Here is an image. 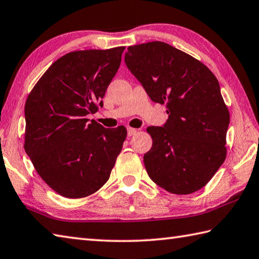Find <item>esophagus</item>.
I'll return each mask as SVG.
<instances>
[{
	"mask_svg": "<svg viewBox=\"0 0 259 259\" xmlns=\"http://www.w3.org/2000/svg\"><path fill=\"white\" fill-rule=\"evenodd\" d=\"M137 134V129L134 128H128V137H131Z\"/></svg>",
	"mask_w": 259,
	"mask_h": 259,
	"instance_id": "1",
	"label": "esophagus"
}]
</instances>
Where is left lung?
Returning <instances> with one entry per match:
<instances>
[{
    "label": "left lung",
    "instance_id": "left-lung-1",
    "mask_svg": "<svg viewBox=\"0 0 259 259\" xmlns=\"http://www.w3.org/2000/svg\"><path fill=\"white\" fill-rule=\"evenodd\" d=\"M124 60L150 99L167 106L165 125L147 128L153 139L144 156L147 173L169 193L201 190L227 157L230 114L214 74L161 41L130 46Z\"/></svg>",
    "mask_w": 259,
    "mask_h": 259
}]
</instances>
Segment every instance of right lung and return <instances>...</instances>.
Listing matches in <instances>:
<instances>
[{
	"label": "right lung",
	"instance_id": "obj_1",
	"mask_svg": "<svg viewBox=\"0 0 259 259\" xmlns=\"http://www.w3.org/2000/svg\"><path fill=\"white\" fill-rule=\"evenodd\" d=\"M125 47L77 50L46 70L24 106V150L56 193L80 199L108 182L126 138L119 125L105 129L86 115L102 106Z\"/></svg>",
	"mask_w": 259,
	"mask_h": 259
}]
</instances>
